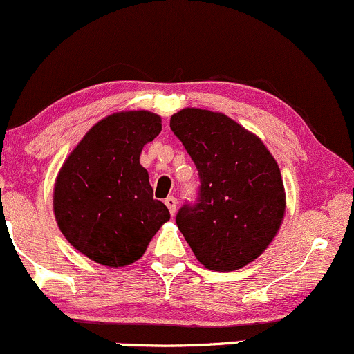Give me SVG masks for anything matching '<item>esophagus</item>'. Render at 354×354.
Segmentation results:
<instances>
[{
  "label": "esophagus",
  "mask_w": 354,
  "mask_h": 354,
  "mask_svg": "<svg viewBox=\"0 0 354 354\" xmlns=\"http://www.w3.org/2000/svg\"><path fill=\"white\" fill-rule=\"evenodd\" d=\"M165 204H166V207H168L169 212H171V216H173L174 212H176V206H178L176 198H174V196H168V198L165 199Z\"/></svg>",
  "instance_id": "1"
}]
</instances>
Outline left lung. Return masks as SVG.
I'll return each mask as SVG.
<instances>
[{"label": "left lung", "instance_id": "left-lung-1", "mask_svg": "<svg viewBox=\"0 0 354 354\" xmlns=\"http://www.w3.org/2000/svg\"><path fill=\"white\" fill-rule=\"evenodd\" d=\"M169 127L199 176L196 201L180 207L178 227L204 267L241 269L267 249L283 219L279 165L257 136L223 113L185 109Z\"/></svg>", "mask_w": 354, "mask_h": 354}]
</instances>
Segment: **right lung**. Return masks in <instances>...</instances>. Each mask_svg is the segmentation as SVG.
Here are the masks:
<instances>
[{
	"instance_id": "add662e5",
	"label": "right lung",
	"mask_w": 354,
	"mask_h": 354,
	"mask_svg": "<svg viewBox=\"0 0 354 354\" xmlns=\"http://www.w3.org/2000/svg\"><path fill=\"white\" fill-rule=\"evenodd\" d=\"M161 131L151 112L113 113L93 125L64 163L54 188L59 229L79 252L107 267L138 261L169 219L140 165Z\"/></svg>"
}]
</instances>
